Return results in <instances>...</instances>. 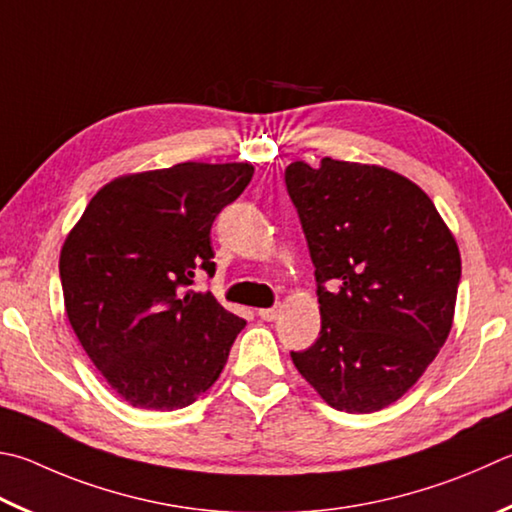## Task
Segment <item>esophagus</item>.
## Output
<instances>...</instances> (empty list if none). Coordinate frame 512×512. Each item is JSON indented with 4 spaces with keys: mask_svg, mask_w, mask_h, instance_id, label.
I'll return each instance as SVG.
<instances>
[{
    "mask_svg": "<svg viewBox=\"0 0 512 512\" xmlns=\"http://www.w3.org/2000/svg\"><path fill=\"white\" fill-rule=\"evenodd\" d=\"M257 313L264 322H273V320H277V315H280V306L275 304V306H271V309H259Z\"/></svg>",
    "mask_w": 512,
    "mask_h": 512,
    "instance_id": "esophagus-1",
    "label": "esophagus"
}]
</instances>
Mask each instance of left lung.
Returning <instances> with one entry per match:
<instances>
[{"instance_id": "left-lung-1", "label": "left lung", "mask_w": 512, "mask_h": 512, "mask_svg": "<svg viewBox=\"0 0 512 512\" xmlns=\"http://www.w3.org/2000/svg\"><path fill=\"white\" fill-rule=\"evenodd\" d=\"M320 302V336L291 351L340 412L401 398L448 340L461 282L457 241L430 197L376 165L295 161L284 172Z\"/></svg>"}]
</instances>
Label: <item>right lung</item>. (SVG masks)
<instances>
[{
  "mask_svg": "<svg viewBox=\"0 0 512 512\" xmlns=\"http://www.w3.org/2000/svg\"><path fill=\"white\" fill-rule=\"evenodd\" d=\"M253 179L248 163L129 174L89 201L60 253L73 331L111 389L141 410H181L219 378L246 320L192 291L215 275L210 228Z\"/></svg>",
  "mask_w": 512,
  "mask_h": 512,
  "instance_id": "add662e5",
  "label": "right lung"
}]
</instances>
